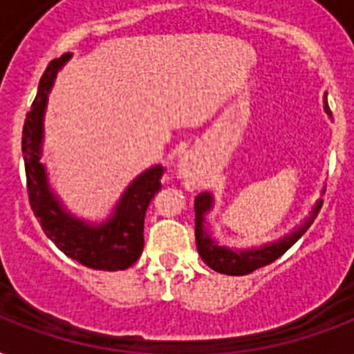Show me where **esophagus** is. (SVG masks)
I'll return each mask as SVG.
<instances>
[{
	"instance_id": "esophagus-1",
	"label": "esophagus",
	"mask_w": 354,
	"mask_h": 354,
	"mask_svg": "<svg viewBox=\"0 0 354 354\" xmlns=\"http://www.w3.org/2000/svg\"><path fill=\"white\" fill-rule=\"evenodd\" d=\"M194 172V165H193V160L191 158H180V161H178V174L183 178H191L193 176Z\"/></svg>"
}]
</instances>
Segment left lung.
<instances>
[{
    "label": "left lung",
    "instance_id": "left-lung-1",
    "mask_svg": "<svg viewBox=\"0 0 354 354\" xmlns=\"http://www.w3.org/2000/svg\"><path fill=\"white\" fill-rule=\"evenodd\" d=\"M213 198L209 193H202L194 198V215H196V226H194V235H196V246H198L200 257L204 259V263L213 268L218 274L226 275H246L252 274L253 270L263 268L266 264L274 263L275 259H279L288 248L296 241L305 235L314 218L318 216L319 207H322V200H319L316 207L313 209L310 216L303 222L301 226L297 227L296 232L285 236L283 241L270 244V246L259 248V250H250V252H233L227 248L218 246L215 241H211V236L204 230V216L211 209Z\"/></svg>",
    "mask_w": 354,
    "mask_h": 354
}]
</instances>
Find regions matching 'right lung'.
Listing matches in <instances>:
<instances>
[{"label": "right lung", "instance_id": "right-lung-1", "mask_svg": "<svg viewBox=\"0 0 354 354\" xmlns=\"http://www.w3.org/2000/svg\"><path fill=\"white\" fill-rule=\"evenodd\" d=\"M71 55H62L49 62L38 86L35 101L25 115L21 152L27 176V194L30 209L40 222L41 230L68 257L79 261L88 268L115 272L132 266L143 252L145 213L150 200L161 189L163 167H152L143 172L124 191L113 218L99 227L77 221L58 205L47 189L46 171L40 163L41 118L47 102V93L62 64Z\"/></svg>", "mask_w": 354, "mask_h": 354}]
</instances>
